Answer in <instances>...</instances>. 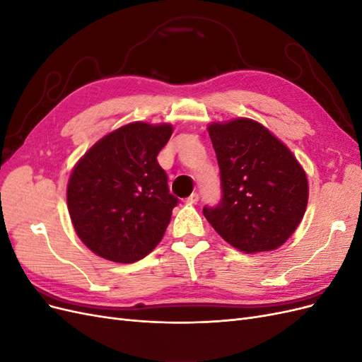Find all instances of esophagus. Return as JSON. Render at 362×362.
Returning <instances> with one entry per match:
<instances>
[{
  "label": "esophagus",
  "instance_id": "esophagus-1",
  "mask_svg": "<svg viewBox=\"0 0 362 362\" xmlns=\"http://www.w3.org/2000/svg\"><path fill=\"white\" fill-rule=\"evenodd\" d=\"M198 201H199V194L198 193H192L189 198H187L189 204H198Z\"/></svg>",
  "mask_w": 362,
  "mask_h": 362
}]
</instances>
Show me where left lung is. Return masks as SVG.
<instances>
[{
  "label": "left lung",
  "mask_w": 362,
  "mask_h": 362,
  "mask_svg": "<svg viewBox=\"0 0 362 362\" xmlns=\"http://www.w3.org/2000/svg\"><path fill=\"white\" fill-rule=\"evenodd\" d=\"M221 168L222 202L204 216L245 254L275 250L293 235L308 204V178L287 145L249 117L206 127Z\"/></svg>",
  "instance_id": "obj_1"
}]
</instances>
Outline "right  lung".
Returning <instances> with one entry per match:
<instances>
[{"label":"right lung","mask_w":362,"mask_h":362,"mask_svg":"<svg viewBox=\"0 0 362 362\" xmlns=\"http://www.w3.org/2000/svg\"><path fill=\"white\" fill-rule=\"evenodd\" d=\"M173 127L131 122L105 134L76 161L66 199L74 229L98 257L136 262L156 249L178 199L157 161Z\"/></svg>","instance_id":"right-lung-1"}]
</instances>
